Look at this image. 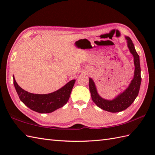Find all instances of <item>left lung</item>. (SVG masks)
Wrapping results in <instances>:
<instances>
[{
	"label": "left lung",
	"mask_w": 155,
	"mask_h": 155,
	"mask_svg": "<svg viewBox=\"0 0 155 155\" xmlns=\"http://www.w3.org/2000/svg\"><path fill=\"white\" fill-rule=\"evenodd\" d=\"M125 38L127 41V46L130 52L134 57V64L135 67L134 77L126 89L113 100L104 99L98 94L93 80L91 78H89L88 84H89L92 99L97 104V106L101 108V109L110 112V113H118L129 107L139 94L140 87L141 76L139 56L137 54L132 40L128 37H125Z\"/></svg>",
	"instance_id": "obj_1"
}]
</instances>
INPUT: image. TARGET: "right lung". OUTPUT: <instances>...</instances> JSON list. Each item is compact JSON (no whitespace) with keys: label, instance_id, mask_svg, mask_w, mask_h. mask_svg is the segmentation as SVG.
I'll use <instances>...</instances> for the list:
<instances>
[{"label":"right lung","instance_id":"add662e5","mask_svg":"<svg viewBox=\"0 0 155 155\" xmlns=\"http://www.w3.org/2000/svg\"><path fill=\"white\" fill-rule=\"evenodd\" d=\"M14 85L18 97L23 103L31 110L39 113H52L67 103L75 80H71L60 89L49 94H33L22 89L16 83L13 76Z\"/></svg>","mask_w":155,"mask_h":155}]
</instances>
